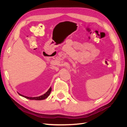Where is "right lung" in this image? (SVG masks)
I'll return each instance as SVG.
<instances>
[{
	"mask_svg": "<svg viewBox=\"0 0 127 127\" xmlns=\"http://www.w3.org/2000/svg\"><path fill=\"white\" fill-rule=\"evenodd\" d=\"M51 90H52V88L50 87L49 89V90L43 95L40 96H38V97H28V96H26L23 95H22L20 93H18L19 95L28 98V99H33V100H42V99H44L45 98H47L49 96L50 94V93H51Z\"/></svg>",
	"mask_w": 127,
	"mask_h": 127,
	"instance_id": "add662e5",
	"label": "right lung"
}]
</instances>
